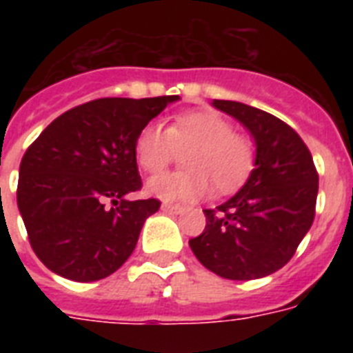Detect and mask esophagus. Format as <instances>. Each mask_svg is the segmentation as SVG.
I'll return each instance as SVG.
<instances>
[{"label":"esophagus","instance_id":"1","mask_svg":"<svg viewBox=\"0 0 353 353\" xmlns=\"http://www.w3.org/2000/svg\"><path fill=\"white\" fill-rule=\"evenodd\" d=\"M163 210H166V212H172V214H183L185 210H187V207H183V205H172V203H163V207H161Z\"/></svg>","mask_w":353,"mask_h":353}]
</instances>
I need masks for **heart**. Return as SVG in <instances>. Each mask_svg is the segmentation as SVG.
<instances>
[{"mask_svg": "<svg viewBox=\"0 0 353 353\" xmlns=\"http://www.w3.org/2000/svg\"><path fill=\"white\" fill-rule=\"evenodd\" d=\"M187 150L183 165L188 170L152 177L148 192L163 201H194L209 192L210 179L218 192H232L254 166V144L232 132L231 122L210 110L177 115L168 128L150 122L135 141L141 168L150 174L165 170L177 150Z\"/></svg>", "mask_w": 353, "mask_h": 353, "instance_id": "obj_1", "label": "heart"}]
</instances>
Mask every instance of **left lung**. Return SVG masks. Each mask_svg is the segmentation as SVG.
I'll use <instances>...</instances> for the list:
<instances>
[{"instance_id":"obj_1","label":"left lung","mask_w":353,"mask_h":353,"mask_svg":"<svg viewBox=\"0 0 353 353\" xmlns=\"http://www.w3.org/2000/svg\"><path fill=\"white\" fill-rule=\"evenodd\" d=\"M212 106L249 130L256 157L245 185L225 203L203 210L205 231L188 245L221 279H262L284 268L310 231L317 168L301 135L279 117L234 101Z\"/></svg>"}]
</instances>
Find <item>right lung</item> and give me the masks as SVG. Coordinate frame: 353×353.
Segmentation results:
<instances>
[{
    "instance_id": "obj_1",
    "label": "right lung",
    "mask_w": 353,
    "mask_h": 353,
    "mask_svg": "<svg viewBox=\"0 0 353 353\" xmlns=\"http://www.w3.org/2000/svg\"><path fill=\"white\" fill-rule=\"evenodd\" d=\"M179 95L97 99L62 113L19 165L18 209L36 256L52 273L95 282L115 273L137 245L159 199L128 201L143 187L135 141Z\"/></svg>"
}]
</instances>
